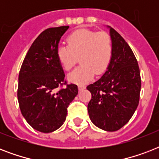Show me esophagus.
<instances>
[{"label":"esophagus","mask_w":159,"mask_h":159,"mask_svg":"<svg viewBox=\"0 0 159 159\" xmlns=\"http://www.w3.org/2000/svg\"><path fill=\"white\" fill-rule=\"evenodd\" d=\"M85 88H86V87L83 86V85H79V86H78V90H79V91H82V90H84Z\"/></svg>","instance_id":"esophagus-1"}]
</instances>
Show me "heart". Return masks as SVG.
Instances as JSON below:
<instances>
[{
  "mask_svg": "<svg viewBox=\"0 0 159 159\" xmlns=\"http://www.w3.org/2000/svg\"><path fill=\"white\" fill-rule=\"evenodd\" d=\"M112 53L113 46L108 34L88 30L75 31L68 36L67 45H60L57 49V59L66 71L71 69L80 57L82 64L67 76L71 82L78 85L91 81L95 73H104L111 63Z\"/></svg>",
  "mask_w": 159,
  "mask_h": 159,
  "instance_id": "1",
  "label": "heart"
}]
</instances>
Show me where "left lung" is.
Listing matches in <instances>:
<instances>
[{
    "label": "left lung",
    "mask_w": 159,
    "mask_h": 159,
    "mask_svg": "<svg viewBox=\"0 0 159 159\" xmlns=\"http://www.w3.org/2000/svg\"><path fill=\"white\" fill-rule=\"evenodd\" d=\"M107 27L113 46L112 57L102 77L87 87L92 93L87 111L95 125L112 132L128 123L137 109L141 78L130 47L118 32Z\"/></svg>",
    "instance_id": "left-lung-1"
}]
</instances>
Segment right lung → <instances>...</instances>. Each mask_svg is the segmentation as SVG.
Instances as JSON below:
<instances>
[{
	"label": "right lung",
	"instance_id": "add662e5",
	"mask_svg": "<svg viewBox=\"0 0 159 159\" xmlns=\"http://www.w3.org/2000/svg\"><path fill=\"white\" fill-rule=\"evenodd\" d=\"M68 28L43 31L29 49L19 73L17 97L21 113L30 125L43 133L62 125L68 105L78 93L77 85H67L57 56L60 39ZM63 84L66 87L62 88Z\"/></svg>",
	"mask_w": 159,
	"mask_h": 159
}]
</instances>
